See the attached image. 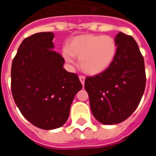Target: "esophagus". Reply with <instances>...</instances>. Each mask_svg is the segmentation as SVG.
I'll return each mask as SVG.
<instances>
[{
    "label": "esophagus",
    "instance_id": "obj_1",
    "mask_svg": "<svg viewBox=\"0 0 156 156\" xmlns=\"http://www.w3.org/2000/svg\"><path fill=\"white\" fill-rule=\"evenodd\" d=\"M79 80L81 82V83L83 84V86L84 85V83H85V77L84 76H83V75H80L79 76Z\"/></svg>",
    "mask_w": 156,
    "mask_h": 156
}]
</instances>
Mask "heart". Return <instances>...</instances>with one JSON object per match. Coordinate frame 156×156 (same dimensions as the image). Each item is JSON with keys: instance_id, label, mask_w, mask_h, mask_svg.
I'll return each mask as SVG.
<instances>
[{"instance_id": "obj_1", "label": "heart", "mask_w": 156, "mask_h": 156, "mask_svg": "<svg viewBox=\"0 0 156 156\" xmlns=\"http://www.w3.org/2000/svg\"><path fill=\"white\" fill-rule=\"evenodd\" d=\"M115 40L107 35L78 36L73 39L62 57L68 64H74L73 57L79 58L80 68L85 73L96 75L105 72L112 64L116 55Z\"/></svg>"}]
</instances>
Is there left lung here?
Here are the masks:
<instances>
[{"label":"left lung","instance_id":"8db88e82","mask_svg":"<svg viewBox=\"0 0 156 156\" xmlns=\"http://www.w3.org/2000/svg\"><path fill=\"white\" fill-rule=\"evenodd\" d=\"M116 55L101 73L87 77L84 87L94 118L104 124L124 121L136 109L145 88L144 58L137 42L123 32L115 37Z\"/></svg>","mask_w":156,"mask_h":156}]
</instances>
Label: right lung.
<instances>
[{
  "label": "right lung",
  "instance_id": "add662e5",
  "mask_svg": "<svg viewBox=\"0 0 156 156\" xmlns=\"http://www.w3.org/2000/svg\"><path fill=\"white\" fill-rule=\"evenodd\" d=\"M54 34L38 32L25 38L12 61V93L22 115L36 127L53 129L68 120L74 96L83 88L78 76L63 68L53 50Z\"/></svg>",
  "mask_w": 156,
  "mask_h": 156
}]
</instances>
